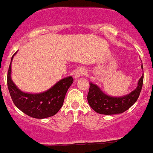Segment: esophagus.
<instances>
[{
	"instance_id": "obj_1",
	"label": "esophagus",
	"mask_w": 153,
	"mask_h": 153,
	"mask_svg": "<svg viewBox=\"0 0 153 153\" xmlns=\"http://www.w3.org/2000/svg\"><path fill=\"white\" fill-rule=\"evenodd\" d=\"M86 71L85 69H79V70H78L76 72V74H75L74 75V77L75 78H78V77H80L82 76H83V75L85 74Z\"/></svg>"
}]
</instances>
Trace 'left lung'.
<instances>
[{"label": "left lung", "instance_id": "left-lung-1", "mask_svg": "<svg viewBox=\"0 0 153 153\" xmlns=\"http://www.w3.org/2000/svg\"><path fill=\"white\" fill-rule=\"evenodd\" d=\"M141 68H143V65H141ZM143 82V74L139 79L137 88L128 94L120 97L105 94L98 86L91 82L87 97L88 102L90 106L99 114L107 115L120 114L128 110L138 99Z\"/></svg>", "mask_w": 153, "mask_h": 153}]
</instances>
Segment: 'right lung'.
I'll return each mask as SVG.
<instances>
[{
	"label": "right lung",
	"instance_id": "add662e5",
	"mask_svg": "<svg viewBox=\"0 0 153 153\" xmlns=\"http://www.w3.org/2000/svg\"><path fill=\"white\" fill-rule=\"evenodd\" d=\"M16 53L12 56H13ZM11 62L7 74V85L10 96L18 108L30 117L42 119L53 116L59 111L64 102L68 89L74 82L72 76L59 80L49 90L40 94L22 92L11 79Z\"/></svg>",
	"mask_w": 153,
	"mask_h": 153
}]
</instances>
